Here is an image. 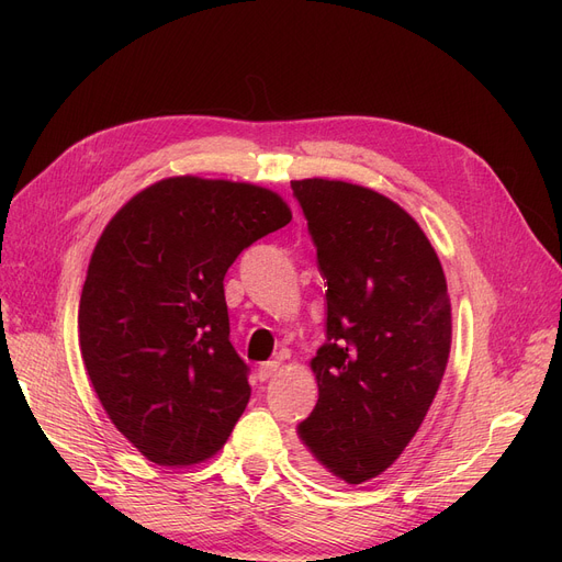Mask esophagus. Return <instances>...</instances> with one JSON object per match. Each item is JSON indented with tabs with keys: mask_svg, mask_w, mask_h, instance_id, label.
I'll return each mask as SVG.
<instances>
[{
	"mask_svg": "<svg viewBox=\"0 0 562 562\" xmlns=\"http://www.w3.org/2000/svg\"><path fill=\"white\" fill-rule=\"evenodd\" d=\"M278 371H280V362H278V360L263 362V364H259V369H257L259 380H269V378H273Z\"/></svg>",
	"mask_w": 562,
	"mask_h": 562,
	"instance_id": "34e87169",
	"label": "esophagus"
}]
</instances>
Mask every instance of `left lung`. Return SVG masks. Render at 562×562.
Masks as SVG:
<instances>
[{
	"mask_svg": "<svg viewBox=\"0 0 562 562\" xmlns=\"http://www.w3.org/2000/svg\"><path fill=\"white\" fill-rule=\"evenodd\" d=\"M326 280L318 401L296 432L335 479H375L409 445L451 350V303L422 227L371 189L291 182Z\"/></svg>",
	"mask_w": 562,
	"mask_h": 562,
	"instance_id": "8db88e82",
	"label": "left lung"
}]
</instances>
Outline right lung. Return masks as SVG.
I'll return each mask as SVG.
<instances>
[{
  "label": "right lung",
  "instance_id": "add662e5",
  "mask_svg": "<svg viewBox=\"0 0 562 562\" xmlns=\"http://www.w3.org/2000/svg\"><path fill=\"white\" fill-rule=\"evenodd\" d=\"M289 221L273 191L170 177L102 232L79 303L81 358L109 419L147 460L212 458L244 415L250 367L229 341L223 280Z\"/></svg>",
  "mask_w": 562,
  "mask_h": 562
}]
</instances>
